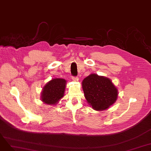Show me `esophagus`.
I'll return each instance as SVG.
<instances>
[{
	"mask_svg": "<svg viewBox=\"0 0 151 151\" xmlns=\"http://www.w3.org/2000/svg\"><path fill=\"white\" fill-rule=\"evenodd\" d=\"M72 80L73 81H78L79 80V78L78 77H73L72 78Z\"/></svg>",
	"mask_w": 151,
	"mask_h": 151,
	"instance_id": "obj_1",
	"label": "esophagus"
}]
</instances>
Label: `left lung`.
Returning <instances> with one entry per match:
<instances>
[{"mask_svg":"<svg viewBox=\"0 0 151 151\" xmlns=\"http://www.w3.org/2000/svg\"><path fill=\"white\" fill-rule=\"evenodd\" d=\"M87 103L96 111H103L113 105L118 97V90L109 78L90 74L82 81Z\"/></svg>","mask_w":151,"mask_h":151,"instance_id":"left-lung-1","label":"left lung"}]
</instances>
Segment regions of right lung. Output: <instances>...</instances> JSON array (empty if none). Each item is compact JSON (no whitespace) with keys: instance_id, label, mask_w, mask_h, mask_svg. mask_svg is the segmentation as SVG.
<instances>
[{"instance_id":"right-lung-1","label":"right lung","mask_w":151,"mask_h":151,"mask_svg":"<svg viewBox=\"0 0 151 151\" xmlns=\"http://www.w3.org/2000/svg\"><path fill=\"white\" fill-rule=\"evenodd\" d=\"M66 81L63 78H53L45 85L41 92V100L48 105H56L64 96Z\"/></svg>"}]
</instances>
